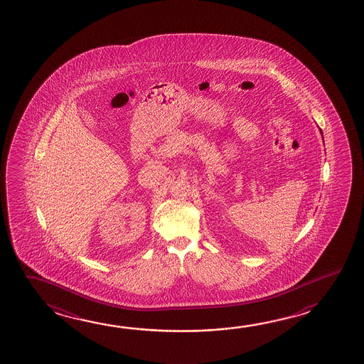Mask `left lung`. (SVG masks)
<instances>
[{"instance_id":"8db88e82","label":"left lung","mask_w":364,"mask_h":364,"mask_svg":"<svg viewBox=\"0 0 364 364\" xmlns=\"http://www.w3.org/2000/svg\"><path fill=\"white\" fill-rule=\"evenodd\" d=\"M321 132H322V131H321Z\"/></svg>"}]
</instances>
